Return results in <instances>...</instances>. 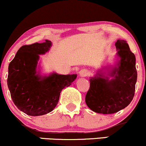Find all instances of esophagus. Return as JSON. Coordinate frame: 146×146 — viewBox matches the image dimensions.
Wrapping results in <instances>:
<instances>
[{"instance_id":"esophagus-1","label":"esophagus","mask_w":146,"mask_h":146,"mask_svg":"<svg viewBox=\"0 0 146 146\" xmlns=\"http://www.w3.org/2000/svg\"><path fill=\"white\" fill-rule=\"evenodd\" d=\"M88 74V71L86 70H82L80 71V72H79L80 76V77L87 76Z\"/></svg>"}]
</instances>
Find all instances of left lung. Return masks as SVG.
<instances>
[{
	"label": "left lung",
	"instance_id": "1",
	"mask_svg": "<svg viewBox=\"0 0 146 146\" xmlns=\"http://www.w3.org/2000/svg\"><path fill=\"white\" fill-rule=\"evenodd\" d=\"M119 57L117 66L111 69L109 77L100 71L90 79V86L86 96V103L96 113L111 114L128 106L134 96L137 70L135 57L127 42L117 40L115 44Z\"/></svg>",
	"mask_w": 146,
	"mask_h": 146
}]
</instances>
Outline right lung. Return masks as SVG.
I'll list each match as a JSON object with an SVG mask.
<instances>
[{"instance_id":"obj_1","label":"right lung","mask_w":146,"mask_h":146,"mask_svg":"<svg viewBox=\"0 0 146 146\" xmlns=\"http://www.w3.org/2000/svg\"><path fill=\"white\" fill-rule=\"evenodd\" d=\"M51 46V41L48 40L24 45L9 66L7 84L12 100L20 110L32 116L52 111L62 89L70 86L77 77L76 74L55 72L48 76H40L36 72L39 55L48 52Z\"/></svg>"}]
</instances>
